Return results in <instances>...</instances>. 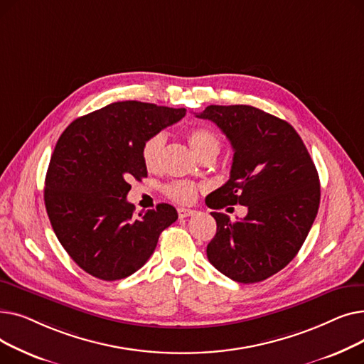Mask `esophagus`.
I'll return each instance as SVG.
<instances>
[{
	"instance_id": "1",
	"label": "esophagus",
	"mask_w": 364,
	"mask_h": 364,
	"mask_svg": "<svg viewBox=\"0 0 364 364\" xmlns=\"http://www.w3.org/2000/svg\"><path fill=\"white\" fill-rule=\"evenodd\" d=\"M177 213H178L180 218H187V217H192L196 211H193V209H187V208H178Z\"/></svg>"
}]
</instances>
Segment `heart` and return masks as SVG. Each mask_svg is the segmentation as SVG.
Masks as SVG:
<instances>
[{
	"instance_id": "obj_1",
	"label": "heart",
	"mask_w": 364,
	"mask_h": 364,
	"mask_svg": "<svg viewBox=\"0 0 364 364\" xmlns=\"http://www.w3.org/2000/svg\"><path fill=\"white\" fill-rule=\"evenodd\" d=\"M188 143L195 150L196 155L202 159L205 156H215L220 153L221 140L217 134L203 127L193 128L188 132ZM166 144V134L164 131H158L151 134L146 139L141 147L143 164L147 169H156L162 162L164 149ZM165 193L169 199L178 203H190L193 202L198 193V187L188 181H172L165 187Z\"/></svg>"
}]
</instances>
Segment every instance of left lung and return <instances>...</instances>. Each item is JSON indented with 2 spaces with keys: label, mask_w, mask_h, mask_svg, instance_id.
I'll list each match as a JSON object with an SVG mask.
<instances>
[{
  "label": "left lung",
  "mask_w": 364,
  "mask_h": 364,
  "mask_svg": "<svg viewBox=\"0 0 364 364\" xmlns=\"http://www.w3.org/2000/svg\"><path fill=\"white\" fill-rule=\"evenodd\" d=\"M196 117L213 121L235 151L230 178L205 199L206 205L247 208L236 221L211 213L217 233L206 246L208 259L239 283L269 279L295 258L316 220V165L291 124L254 106L211 105Z\"/></svg>",
  "instance_id": "8db88e82"
}]
</instances>
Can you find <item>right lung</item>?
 <instances>
[{
  "label": "right lung",
  "mask_w": 364,
  "mask_h": 364,
  "mask_svg": "<svg viewBox=\"0 0 364 364\" xmlns=\"http://www.w3.org/2000/svg\"><path fill=\"white\" fill-rule=\"evenodd\" d=\"M186 109L117 102L75 119L60 136L46 176L44 202L53 230L88 274L113 282L131 276L178 218L174 206L134 215L132 178L147 177V137L184 118Z\"/></svg>",
  "instance_id": "right-lung-1"
}]
</instances>
